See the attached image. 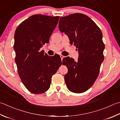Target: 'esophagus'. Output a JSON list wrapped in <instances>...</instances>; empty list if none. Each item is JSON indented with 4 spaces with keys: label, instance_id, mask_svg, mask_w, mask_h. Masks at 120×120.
I'll return each instance as SVG.
<instances>
[{
    "label": "esophagus",
    "instance_id": "34e87169",
    "mask_svg": "<svg viewBox=\"0 0 120 120\" xmlns=\"http://www.w3.org/2000/svg\"><path fill=\"white\" fill-rule=\"evenodd\" d=\"M60 58H61V60H62L63 59V58H64V56H62V55H60Z\"/></svg>",
    "mask_w": 120,
    "mask_h": 120
}]
</instances>
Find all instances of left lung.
<instances>
[{
  "label": "left lung",
  "instance_id": "8db88e82",
  "mask_svg": "<svg viewBox=\"0 0 120 120\" xmlns=\"http://www.w3.org/2000/svg\"><path fill=\"white\" fill-rule=\"evenodd\" d=\"M59 29L76 46L79 55L76 61L68 57L63 59L69 69L64 75L67 87L73 93L85 92L95 83L104 60L102 32L90 17L79 13L61 17Z\"/></svg>",
  "mask_w": 120,
  "mask_h": 120
}]
</instances>
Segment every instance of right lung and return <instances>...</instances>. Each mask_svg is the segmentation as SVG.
Masks as SVG:
<instances>
[{
  "label": "right lung",
  "mask_w": 120,
  "mask_h": 120,
  "mask_svg": "<svg viewBox=\"0 0 120 120\" xmlns=\"http://www.w3.org/2000/svg\"><path fill=\"white\" fill-rule=\"evenodd\" d=\"M60 16H30L21 23L15 33L13 48L18 74L27 90L33 94L46 92L51 77L61 65L59 56H49L40 49L48 43Z\"/></svg>",
  "instance_id": "right-lung-1"
}]
</instances>
